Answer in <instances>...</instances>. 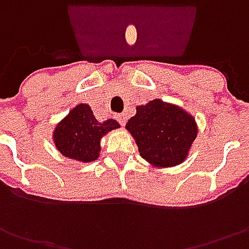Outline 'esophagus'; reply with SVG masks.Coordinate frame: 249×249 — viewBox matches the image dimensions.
Wrapping results in <instances>:
<instances>
[{
    "mask_svg": "<svg viewBox=\"0 0 249 249\" xmlns=\"http://www.w3.org/2000/svg\"><path fill=\"white\" fill-rule=\"evenodd\" d=\"M116 119H118V122H119L122 126H124L126 122H127V116L126 115H116Z\"/></svg>",
    "mask_w": 249,
    "mask_h": 249,
    "instance_id": "esophagus-1",
    "label": "esophagus"
}]
</instances>
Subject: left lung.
Returning <instances> with one entry per match:
<instances>
[{
    "instance_id": "8db88e82",
    "label": "left lung",
    "mask_w": 249,
    "mask_h": 249,
    "mask_svg": "<svg viewBox=\"0 0 249 249\" xmlns=\"http://www.w3.org/2000/svg\"><path fill=\"white\" fill-rule=\"evenodd\" d=\"M136 110L126 129L136 140L140 155L158 167L181 163L196 137V119L186 110L160 100L149 101Z\"/></svg>"
}]
</instances>
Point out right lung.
Listing matches in <instances>:
<instances>
[{
	"instance_id": "add662e5",
	"label": "right lung",
	"mask_w": 249,
	"mask_h": 249,
	"mask_svg": "<svg viewBox=\"0 0 249 249\" xmlns=\"http://www.w3.org/2000/svg\"><path fill=\"white\" fill-rule=\"evenodd\" d=\"M120 127L116 120L100 123L87 104H79L58 123L53 142L63 157L79 162H92L100 157V141L108 131Z\"/></svg>"
}]
</instances>
